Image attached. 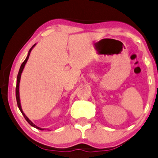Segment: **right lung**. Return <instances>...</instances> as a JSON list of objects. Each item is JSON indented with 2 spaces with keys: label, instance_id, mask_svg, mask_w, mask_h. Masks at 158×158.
<instances>
[{
  "label": "right lung",
  "instance_id": "obj_1",
  "mask_svg": "<svg viewBox=\"0 0 158 158\" xmlns=\"http://www.w3.org/2000/svg\"><path fill=\"white\" fill-rule=\"evenodd\" d=\"M35 45H36V44H35L33 46L31 47V48L30 49L29 51L28 52V56H27L26 59H25L24 62H23V64H22L21 66H20V69H19V73H18V75H17V80H16V101H17V105H18V107L19 108L20 111H21L22 114H23V115L24 116V118H25V120H27V122H28V123H29L31 126H32L33 127H35V128L38 129V130H45L44 128H40V127H37L36 125L35 124V123H33V122L31 121V120H29V118H28V117L26 116V115L25 114V113L23 112V109H22V106H21V103H20V97H19V83H20V79H21V75H22V73H23V69H24L25 68V64H26L27 61H28V58H29V56H30V53H31V51L32 50V49L34 48V47H35Z\"/></svg>",
  "mask_w": 158,
  "mask_h": 158
}]
</instances>
